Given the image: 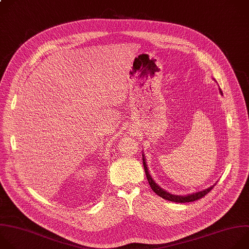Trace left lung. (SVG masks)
Returning <instances> with one entry per match:
<instances>
[{"mask_svg":"<svg viewBox=\"0 0 249 249\" xmlns=\"http://www.w3.org/2000/svg\"><path fill=\"white\" fill-rule=\"evenodd\" d=\"M220 93L223 94L222 90L220 89ZM142 160H143V167H144V170H145V175H146V178L148 179V182L149 184H150L152 190L157 194L159 195L160 197L164 198V199L166 200H169V201H173V202H177V203H186V202H192V201H195V200H198L200 199V198L204 197L208 192H210V190L216 185V183H214L212 186L202 190V191H198V192H195V193H191V194H187V195H176V194H172L170 192H168L167 190L163 189L161 186H159L155 180L152 178L150 173H149L148 171V168H147V164H146V159L142 153Z\"/></svg>","mask_w":249,"mask_h":249,"instance_id":"1","label":"left lung"}]
</instances>
